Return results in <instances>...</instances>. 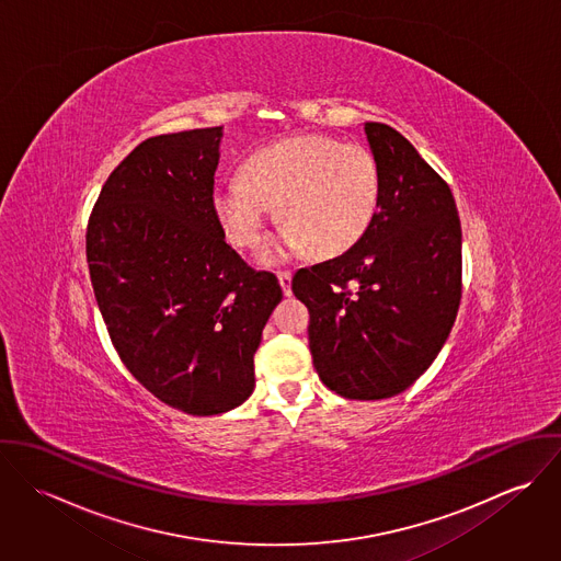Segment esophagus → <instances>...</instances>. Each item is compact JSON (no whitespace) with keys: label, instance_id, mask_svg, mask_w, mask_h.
I'll return each instance as SVG.
<instances>
[{"label":"esophagus","instance_id":"34e87169","mask_svg":"<svg viewBox=\"0 0 561 561\" xmlns=\"http://www.w3.org/2000/svg\"><path fill=\"white\" fill-rule=\"evenodd\" d=\"M278 283L285 296H291V272H278Z\"/></svg>","mask_w":561,"mask_h":561}]
</instances>
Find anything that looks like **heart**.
<instances>
[{
    "instance_id": "obj_1",
    "label": "heart",
    "mask_w": 561,
    "mask_h": 561,
    "mask_svg": "<svg viewBox=\"0 0 561 561\" xmlns=\"http://www.w3.org/2000/svg\"><path fill=\"white\" fill-rule=\"evenodd\" d=\"M243 176L220 181L211 207L225 236L240 248L263 241L276 207L283 229L263 252L265 263L311 248L320 256L350 250L367 233L380 205L374 153L323 134L285 138L254 151L243 163Z\"/></svg>"
}]
</instances>
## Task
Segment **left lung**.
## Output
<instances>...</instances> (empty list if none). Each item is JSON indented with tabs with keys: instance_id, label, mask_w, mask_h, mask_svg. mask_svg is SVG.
Listing matches in <instances>:
<instances>
[{
	"instance_id": "1",
	"label": "left lung",
	"mask_w": 561,
	"mask_h": 561,
	"mask_svg": "<svg viewBox=\"0 0 561 561\" xmlns=\"http://www.w3.org/2000/svg\"><path fill=\"white\" fill-rule=\"evenodd\" d=\"M380 205L347 252L296 272L321 382L347 400L405 391L443 350L462 296V229L449 185L389 125L365 123Z\"/></svg>"
}]
</instances>
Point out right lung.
Listing matches in <instances>:
<instances>
[{"label":"right lung","instance_id":"obj_1","mask_svg":"<svg viewBox=\"0 0 561 561\" xmlns=\"http://www.w3.org/2000/svg\"><path fill=\"white\" fill-rule=\"evenodd\" d=\"M222 127L156 136L107 176L88 220L99 311L131 376L196 416L254 391V352L278 278L225 240L211 196Z\"/></svg>","mask_w":561,"mask_h":561}]
</instances>
